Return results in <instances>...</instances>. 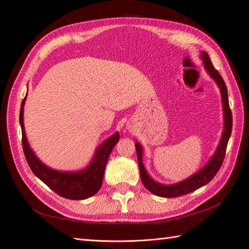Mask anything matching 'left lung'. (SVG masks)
Instances as JSON below:
<instances>
[{"instance_id": "obj_1", "label": "left lung", "mask_w": 249, "mask_h": 249, "mask_svg": "<svg viewBox=\"0 0 249 249\" xmlns=\"http://www.w3.org/2000/svg\"><path fill=\"white\" fill-rule=\"evenodd\" d=\"M201 58L203 59V65H205L206 70L210 73V76L216 81L221 91L223 112H224V130H223L222 137L219 143V146H218L215 155L212 157V159H211L206 166L203 167L200 171H198L196 175H194L191 178H187L183 180V182L178 183L176 185H161V184L156 183L155 180H153L147 175V172L142 163V147L139 143H136L135 146H136L141 180L143 185H144V187L149 192H152L155 195H158V196L178 197V196H182V195L195 191L196 189H198V188L208 184L210 180H212V178L216 176L218 170L220 169L224 160L228 142L231 137V127H232V115H231V111L229 104L228 89H227V86H225V83L222 77L220 76V73L218 72V71L215 70L212 61H211V59L206 52H201Z\"/></svg>"}]
</instances>
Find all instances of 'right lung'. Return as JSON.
Here are the masks:
<instances>
[{"label": "right lung", "mask_w": 249, "mask_h": 249, "mask_svg": "<svg viewBox=\"0 0 249 249\" xmlns=\"http://www.w3.org/2000/svg\"><path fill=\"white\" fill-rule=\"evenodd\" d=\"M25 101L26 96L21 102L19 111L21 143L26 160L34 175L55 193L64 198L79 200L92 196L100 190L102 186L105 168H106L113 147L119 140V133H115L96 149L93 161L85 170L80 172H62L51 169L43 165L39 159H37L29 146L25 133L24 120H22Z\"/></svg>", "instance_id": "1"}]
</instances>
